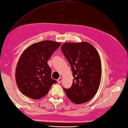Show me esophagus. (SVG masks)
<instances>
[{"mask_svg":"<svg viewBox=\"0 0 128 128\" xmlns=\"http://www.w3.org/2000/svg\"><path fill=\"white\" fill-rule=\"evenodd\" d=\"M57 81H58V83H60L62 82V78H59V79H58V80H57Z\"/></svg>","mask_w":128,"mask_h":128,"instance_id":"obj_1","label":"esophagus"}]
</instances>
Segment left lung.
Returning a JSON list of instances; mask_svg holds the SVG:
<instances>
[{
  "instance_id": "8db88e82",
  "label": "left lung",
  "mask_w": 128,
  "mask_h": 128,
  "mask_svg": "<svg viewBox=\"0 0 128 128\" xmlns=\"http://www.w3.org/2000/svg\"><path fill=\"white\" fill-rule=\"evenodd\" d=\"M61 49L74 76L71 87L64 88L67 97L76 104L89 101L96 94L101 82V62L98 52L87 42L64 43Z\"/></svg>"
}]
</instances>
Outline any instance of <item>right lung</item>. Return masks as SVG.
Segmentation results:
<instances>
[{
	"label": "right lung",
	"mask_w": 128,
	"mask_h": 128,
	"mask_svg": "<svg viewBox=\"0 0 128 128\" xmlns=\"http://www.w3.org/2000/svg\"><path fill=\"white\" fill-rule=\"evenodd\" d=\"M61 43L46 40L30 45L22 53L16 70V80L23 94L38 100L48 94L56 80L51 77L52 70L48 64Z\"/></svg>",
	"instance_id": "add662e5"
}]
</instances>
